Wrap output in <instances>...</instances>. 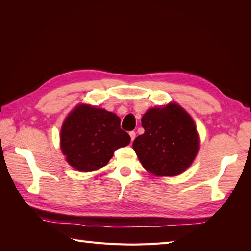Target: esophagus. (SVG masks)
Segmentation results:
<instances>
[{"instance_id": "esophagus-1", "label": "esophagus", "mask_w": 251, "mask_h": 251, "mask_svg": "<svg viewBox=\"0 0 251 251\" xmlns=\"http://www.w3.org/2000/svg\"><path fill=\"white\" fill-rule=\"evenodd\" d=\"M130 136H131V140H132V142H133V140H134L135 137H136V133H135L134 131H132V132H130Z\"/></svg>"}]
</instances>
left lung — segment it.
<instances>
[{
    "instance_id": "left-lung-1",
    "label": "left lung",
    "mask_w": 251,
    "mask_h": 251,
    "mask_svg": "<svg viewBox=\"0 0 251 251\" xmlns=\"http://www.w3.org/2000/svg\"><path fill=\"white\" fill-rule=\"evenodd\" d=\"M144 133L133 142L142 166L158 176L184 172L198 153L194 120L176 103L150 109L141 119Z\"/></svg>"
}]
</instances>
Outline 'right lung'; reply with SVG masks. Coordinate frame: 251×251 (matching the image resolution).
Returning a JSON list of instances; mask_svg holds the SVG:
<instances>
[{"instance_id": "add662e5", "label": "right lung", "mask_w": 251, "mask_h": 251, "mask_svg": "<svg viewBox=\"0 0 251 251\" xmlns=\"http://www.w3.org/2000/svg\"><path fill=\"white\" fill-rule=\"evenodd\" d=\"M130 141L116 114L87 104L71 112L60 132V147L68 163L81 172L107 165L114 151Z\"/></svg>"}]
</instances>
